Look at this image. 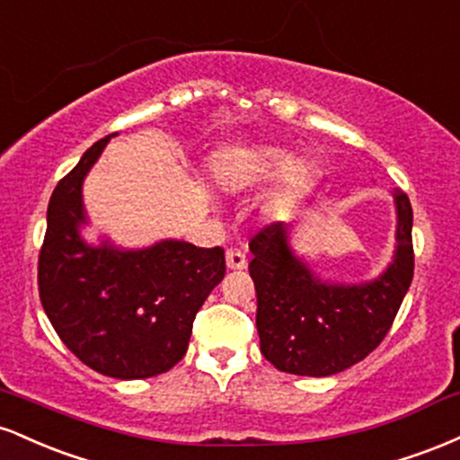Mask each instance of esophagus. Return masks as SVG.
Instances as JSON below:
<instances>
[{"instance_id": "esophagus-1", "label": "esophagus", "mask_w": 460, "mask_h": 460, "mask_svg": "<svg viewBox=\"0 0 460 460\" xmlns=\"http://www.w3.org/2000/svg\"><path fill=\"white\" fill-rule=\"evenodd\" d=\"M246 266L248 261L244 252L237 251V248H229V251H226V268H229V270H244Z\"/></svg>"}]
</instances>
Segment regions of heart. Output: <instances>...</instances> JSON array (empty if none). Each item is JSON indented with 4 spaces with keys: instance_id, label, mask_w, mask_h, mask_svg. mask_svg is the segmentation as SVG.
<instances>
[{
    "instance_id": "b5f03b06",
    "label": "heart",
    "mask_w": 460,
    "mask_h": 460,
    "mask_svg": "<svg viewBox=\"0 0 460 460\" xmlns=\"http://www.w3.org/2000/svg\"><path fill=\"white\" fill-rule=\"evenodd\" d=\"M214 179L223 190H251L279 180L272 194V209L292 208L307 194L314 181V168L307 162H294V155L283 146L242 145L231 146L214 164Z\"/></svg>"
}]
</instances>
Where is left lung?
I'll use <instances>...</instances> for the list:
<instances>
[{
  "instance_id": "8db88e82",
  "label": "left lung",
  "mask_w": 460,
  "mask_h": 460,
  "mask_svg": "<svg viewBox=\"0 0 460 460\" xmlns=\"http://www.w3.org/2000/svg\"><path fill=\"white\" fill-rule=\"evenodd\" d=\"M395 252L374 281L344 285L315 277L292 251L288 225L263 226L248 248L257 292L261 355L274 367L298 376H331L363 361L385 340L413 281V209L394 190Z\"/></svg>"
}]
</instances>
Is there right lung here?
<instances>
[{"mask_svg":"<svg viewBox=\"0 0 460 460\" xmlns=\"http://www.w3.org/2000/svg\"><path fill=\"white\" fill-rule=\"evenodd\" d=\"M112 136L94 142L51 194L39 294L58 337L79 361L134 381L168 372L186 355L192 322L225 277V251L181 240L138 251L84 242L82 183Z\"/></svg>","mask_w":460,"mask_h":460,"instance_id":"right-lung-1","label":"right lung"}]
</instances>
